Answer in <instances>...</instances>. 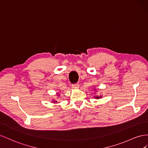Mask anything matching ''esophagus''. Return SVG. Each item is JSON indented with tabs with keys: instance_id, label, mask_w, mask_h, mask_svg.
<instances>
[{
	"instance_id": "34e87169",
	"label": "esophagus",
	"mask_w": 148,
	"mask_h": 148,
	"mask_svg": "<svg viewBox=\"0 0 148 148\" xmlns=\"http://www.w3.org/2000/svg\"><path fill=\"white\" fill-rule=\"evenodd\" d=\"M72 87H73V88H74V89H78L79 88V85L78 84H73V85L72 86Z\"/></svg>"
}]
</instances>
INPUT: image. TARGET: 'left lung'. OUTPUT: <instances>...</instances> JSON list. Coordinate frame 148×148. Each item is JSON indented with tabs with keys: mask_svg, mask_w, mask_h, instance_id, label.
<instances>
[{
	"mask_svg": "<svg viewBox=\"0 0 148 148\" xmlns=\"http://www.w3.org/2000/svg\"><path fill=\"white\" fill-rule=\"evenodd\" d=\"M96 90V88H94V90ZM102 95H95V96H94V99H99L102 98Z\"/></svg>",
	"mask_w": 148,
	"mask_h": 148,
	"instance_id": "obj_1",
	"label": "left lung"
}]
</instances>
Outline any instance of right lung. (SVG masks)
<instances>
[{
	"instance_id": "add662e5",
	"label": "right lung",
	"mask_w": 148,
	"mask_h": 148,
	"mask_svg": "<svg viewBox=\"0 0 148 148\" xmlns=\"http://www.w3.org/2000/svg\"><path fill=\"white\" fill-rule=\"evenodd\" d=\"M56 95H57V96H58V97H60V94H58V92H57V93H56ZM52 100H53V102L51 101V102H52V103H58L57 100H54V99H52Z\"/></svg>"
}]
</instances>
